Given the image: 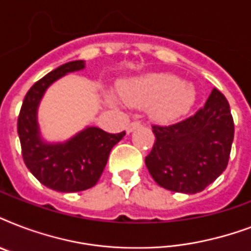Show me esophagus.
<instances>
[{
	"mask_svg": "<svg viewBox=\"0 0 251 251\" xmlns=\"http://www.w3.org/2000/svg\"><path fill=\"white\" fill-rule=\"evenodd\" d=\"M142 126V122L141 121H133V122H130L129 125L126 126V131L127 133H131L133 130L138 129V127H141Z\"/></svg>",
	"mask_w": 251,
	"mask_h": 251,
	"instance_id": "esophagus-1",
	"label": "esophagus"
}]
</instances>
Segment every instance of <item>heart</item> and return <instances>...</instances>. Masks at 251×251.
<instances>
[{
  "instance_id": "b5f03b06",
  "label": "heart",
  "mask_w": 251,
  "mask_h": 251,
  "mask_svg": "<svg viewBox=\"0 0 251 251\" xmlns=\"http://www.w3.org/2000/svg\"><path fill=\"white\" fill-rule=\"evenodd\" d=\"M120 98L130 105L151 106L153 117L172 121L190 109L195 99L194 87L169 74L125 80L117 87Z\"/></svg>"
}]
</instances>
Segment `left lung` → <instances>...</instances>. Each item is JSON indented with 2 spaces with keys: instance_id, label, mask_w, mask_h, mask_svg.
I'll return each mask as SVG.
<instances>
[{
  "instance_id": "8db88e82",
  "label": "left lung",
  "mask_w": 251,
  "mask_h": 251,
  "mask_svg": "<svg viewBox=\"0 0 251 251\" xmlns=\"http://www.w3.org/2000/svg\"><path fill=\"white\" fill-rule=\"evenodd\" d=\"M155 143L146 167L155 182L185 194L203 191L226 171L234 137L229 102L214 88L195 114L172 125H152Z\"/></svg>"
}]
</instances>
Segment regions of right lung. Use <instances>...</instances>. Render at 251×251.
<instances>
[{"label":"right lung","mask_w":251,"mask_h":251,"mask_svg":"<svg viewBox=\"0 0 251 251\" xmlns=\"http://www.w3.org/2000/svg\"><path fill=\"white\" fill-rule=\"evenodd\" d=\"M83 68L84 61H72L37 80L25 94L18 116V135L25 167L43 185L61 193L95 186L110 150L125 135V131L109 134L99 127H87L65 143L48 145L40 139L36 110L45 90L65 74Z\"/></svg>","instance_id":"right-lung-1"}]
</instances>
